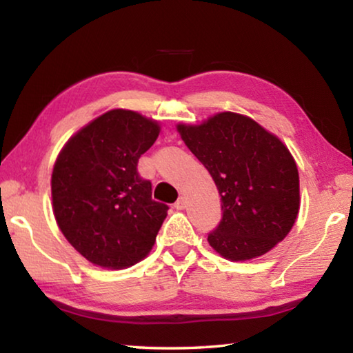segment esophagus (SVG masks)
I'll return each mask as SVG.
<instances>
[{"instance_id":"34e87169","label":"esophagus","mask_w":353,"mask_h":353,"mask_svg":"<svg viewBox=\"0 0 353 353\" xmlns=\"http://www.w3.org/2000/svg\"><path fill=\"white\" fill-rule=\"evenodd\" d=\"M174 207L177 208V210H183V208L187 207V201H185V198H179L177 202L174 204Z\"/></svg>"}]
</instances>
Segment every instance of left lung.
Instances as JSON below:
<instances>
[{"mask_svg": "<svg viewBox=\"0 0 353 353\" xmlns=\"http://www.w3.org/2000/svg\"><path fill=\"white\" fill-rule=\"evenodd\" d=\"M188 149L210 172L223 219L208 244L232 261H246L277 246L296 223L297 165L280 139L252 118L221 112L204 123L177 124Z\"/></svg>", "mask_w": 353, "mask_h": 353, "instance_id": "left-lung-1", "label": "left lung"}]
</instances>
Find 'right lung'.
I'll list each match as a JSON object with an SVG mask.
<instances>
[{"mask_svg":"<svg viewBox=\"0 0 353 353\" xmlns=\"http://www.w3.org/2000/svg\"><path fill=\"white\" fill-rule=\"evenodd\" d=\"M160 134L155 119L113 109L71 137L51 176L59 229L83 259L124 270L151 252L168 205L152 201V185L137 165Z\"/></svg>","mask_w":353,"mask_h":353,"instance_id":"1","label":"right lung"}]
</instances>
